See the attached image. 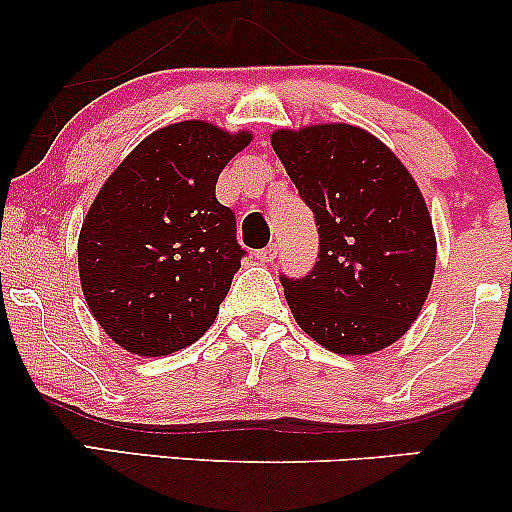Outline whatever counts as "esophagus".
<instances>
[{
  "mask_svg": "<svg viewBox=\"0 0 512 512\" xmlns=\"http://www.w3.org/2000/svg\"><path fill=\"white\" fill-rule=\"evenodd\" d=\"M276 255H279V245H267V248H262L257 252V260L260 262H274Z\"/></svg>",
  "mask_w": 512,
  "mask_h": 512,
  "instance_id": "esophagus-1",
  "label": "esophagus"
}]
</instances>
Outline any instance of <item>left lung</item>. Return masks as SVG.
<instances>
[{
    "label": "left lung",
    "mask_w": 512,
    "mask_h": 512,
    "mask_svg": "<svg viewBox=\"0 0 512 512\" xmlns=\"http://www.w3.org/2000/svg\"><path fill=\"white\" fill-rule=\"evenodd\" d=\"M269 139L320 233L310 274L281 276L298 327L342 356L395 344L436 272V233L416 180L378 137L344 122L276 129Z\"/></svg>",
    "instance_id": "left-lung-1"
}]
</instances>
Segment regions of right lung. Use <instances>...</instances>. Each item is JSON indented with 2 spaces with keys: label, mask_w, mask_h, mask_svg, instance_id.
I'll return each instance as SVG.
<instances>
[{
  "label": "right lung",
  "mask_w": 512,
  "mask_h": 512,
  "mask_svg": "<svg viewBox=\"0 0 512 512\" xmlns=\"http://www.w3.org/2000/svg\"><path fill=\"white\" fill-rule=\"evenodd\" d=\"M250 142L252 132L204 120L161 127L93 199L79 233L81 291L129 354H175L214 325L245 255L216 180Z\"/></svg>",
  "instance_id": "1"
}]
</instances>
